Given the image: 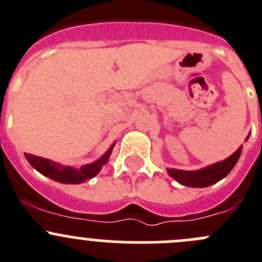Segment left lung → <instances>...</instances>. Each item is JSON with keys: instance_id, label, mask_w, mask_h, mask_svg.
I'll return each mask as SVG.
<instances>
[{"instance_id": "8db88e82", "label": "left lung", "mask_w": 262, "mask_h": 262, "mask_svg": "<svg viewBox=\"0 0 262 262\" xmlns=\"http://www.w3.org/2000/svg\"><path fill=\"white\" fill-rule=\"evenodd\" d=\"M242 153V146L236 151H234L229 158L219 162V163L211 164V166L202 168L196 171H181V170H168V173L172 179L178 180L179 183L185 186H191V188H204L210 186L212 184L217 183L221 179L225 178L235 166L239 157Z\"/></svg>"}]
</instances>
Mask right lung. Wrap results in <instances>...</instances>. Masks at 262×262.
I'll use <instances>...</instances> for the list:
<instances>
[{
    "label": "right lung",
    "instance_id": "right-lung-1",
    "mask_svg": "<svg viewBox=\"0 0 262 262\" xmlns=\"http://www.w3.org/2000/svg\"><path fill=\"white\" fill-rule=\"evenodd\" d=\"M112 153V148L106 151L105 156L99 161L94 162L91 164L82 166L81 168H73V167H64L60 164H56L49 159L41 158V157L32 156V154L26 153V158L32 167H34L38 172L43 176H49L50 179L63 184H79L87 179H92L99 173L101 170V166L106 163L109 156Z\"/></svg>",
    "mask_w": 262,
    "mask_h": 262
}]
</instances>
